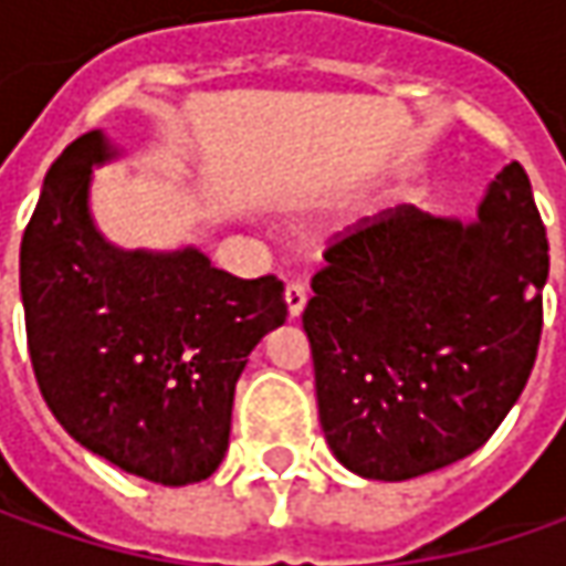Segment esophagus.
<instances>
[{
    "label": "esophagus",
    "instance_id": "obj_1",
    "mask_svg": "<svg viewBox=\"0 0 566 566\" xmlns=\"http://www.w3.org/2000/svg\"><path fill=\"white\" fill-rule=\"evenodd\" d=\"M305 302H308V290H305V283L293 280V283L286 286V308H290V317L302 315Z\"/></svg>",
    "mask_w": 566,
    "mask_h": 566
}]
</instances>
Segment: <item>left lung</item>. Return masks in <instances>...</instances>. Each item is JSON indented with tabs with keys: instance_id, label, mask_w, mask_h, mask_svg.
Listing matches in <instances>:
<instances>
[{
	"instance_id": "1",
	"label": "left lung",
	"mask_w": 566,
	"mask_h": 566,
	"mask_svg": "<svg viewBox=\"0 0 566 566\" xmlns=\"http://www.w3.org/2000/svg\"><path fill=\"white\" fill-rule=\"evenodd\" d=\"M302 327L339 463L402 482L489 441L542 337L548 235L530 176L504 166L475 223L400 205L324 249Z\"/></svg>"
}]
</instances>
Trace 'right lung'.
<instances>
[{"mask_svg": "<svg viewBox=\"0 0 566 566\" xmlns=\"http://www.w3.org/2000/svg\"><path fill=\"white\" fill-rule=\"evenodd\" d=\"M99 132L50 166L21 239V298L40 394L77 444L147 482L220 467L249 353L286 321L283 280H242L201 251L113 249L87 213Z\"/></svg>", "mask_w": 566, "mask_h": 566, "instance_id": "1", "label": "right lung"}]
</instances>
